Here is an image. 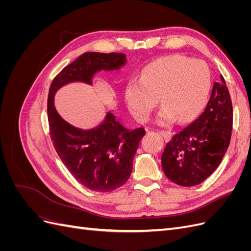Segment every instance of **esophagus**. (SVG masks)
I'll list each match as a JSON object with an SVG mask.
<instances>
[{
  "instance_id": "34e87169",
  "label": "esophagus",
  "mask_w": 251,
  "mask_h": 251,
  "mask_svg": "<svg viewBox=\"0 0 251 251\" xmlns=\"http://www.w3.org/2000/svg\"><path fill=\"white\" fill-rule=\"evenodd\" d=\"M159 133H160V135L162 136V137H163L166 141H169V140L171 139V137H172V134H171V132H169V131H159Z\"/></svg>"
}]
</instances>
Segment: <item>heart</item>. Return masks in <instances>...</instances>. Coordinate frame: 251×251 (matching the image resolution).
I'll list each match as a JSON object with an SVG mask.
<instances>
[{
	"instance_id": "obj_1",
	"label": "heart",
	"mask_w": 251,
	"mask_h": 251,
	"mask_svg": "<svg viewBox=\"0 0 251 251\" xmlns=\"http://www.w3.org/2000/svg\"><path fill=\"white\" fill-rule=\"evenodd\" d=\"M209 88L210 71L204 62L169 55L149 64L138 81L127 83L125 100L127 111L139 123L148 120L156 101L163 108L159 123L170 124L175 118L184 123L200 113Z\"/></svg>"
}]
</instances>
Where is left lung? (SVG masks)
Wrapping results in <instances>:
<instances>
[{
	"mask_svg": "<svg viewBox=\"0 0 251 251\" xmlns=\"http://www.w3.org/2000/svg\"><path fill=\"white\" fill-rule=\"evenodd\" d=\"M232 117L231 98L221 75L204 112L166 144L161 156L165 176L181 186L198 185L207 179L228 149Z\"/></svg>",
	"mask_w": 251,
	"mask_h": 251,
	"instance_id": "8db88e82",
	"label": "left lung"
}]
</instances>
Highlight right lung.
<instances>
[{
  "label": "right lung",
  "instance_id": "right-lung-1",
  "mask_svg": "<svg viewBox=\"0 0 251 251\" xmlns=\"http://www.w3.org/2000/svg\"><path fill=\"white\" fill-rule=\"evenodd\" d=\"M126 62L124 53L86 52L66 66L52 80L48 95L50 137L57 155L80 184L91 191L107 193L123 186L131 176L133 159L146 135L143 127L130 131L112 113L91 130L68 124L54 107L56 91L66 83L91 85L100 70H117Z\"/></svg>",
  "mask_w": 251,
  "mask_h": 251
}]
</instances>
